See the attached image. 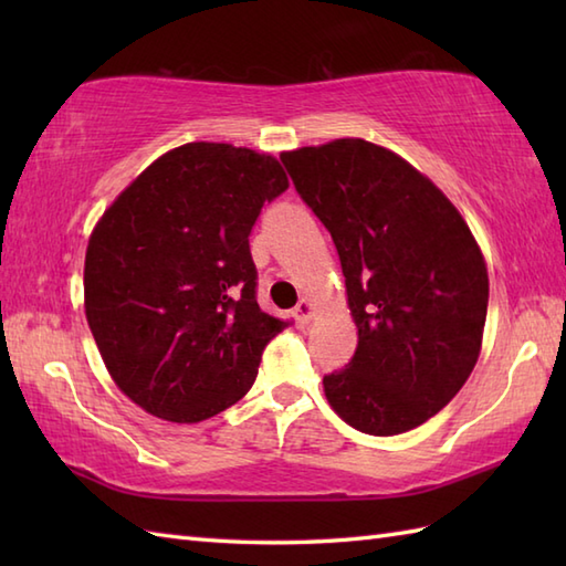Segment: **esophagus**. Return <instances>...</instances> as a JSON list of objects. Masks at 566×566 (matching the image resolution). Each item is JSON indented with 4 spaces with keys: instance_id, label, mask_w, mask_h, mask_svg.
<instances>
[{
    "instance_id": "obj_1",
    "label": "esophagus",
    "mask_w": 566,
    "mask_h": 566,
    "mask_svg": "<svg viewBox=\"0 0 566 566\" xmlns=\"http://www.w3.org/2000/svg\"><path fill=\"white\" fill-rule=\"evenodd\" d=\"M294 316H296L298 323H308L311 316H314V306H311L306 298H302V302L294 306Z\"/></svg>"
}]
</instances>
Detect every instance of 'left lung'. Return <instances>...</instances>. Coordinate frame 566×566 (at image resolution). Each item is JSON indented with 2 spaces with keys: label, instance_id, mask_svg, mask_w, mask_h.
Here are the masks:
<instances>
[{
  "label": "left lung",
  "instance_id": "1",
  "mask_svg": "<svg viewBox=\"0 0 566 566\" xmlns=\"http://www.w3.org/2000/svg\"><path fill=\"white\" fill-rule=\"evenodd\" d=\"M338 250L357 350L323 377L367 436L426 423L472 375L489 306L482 252L448 197L387 148L340 138L282 155Z\"/></svg>",
  "mask_w": 566,
  "mask_h": 566
}]
</instances>
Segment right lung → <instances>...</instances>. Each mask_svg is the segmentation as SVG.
Returning a JSON list of instances; mask_svg holds the SVG:
<instances>
[{
  "label": "right lung",
  "mask_w": 566,
  "mask_h": 566,
  "mask_svg": "<svg viewBox=\"0 0 566 566\" xmlns=\"http://www.w3.org/2000/svg\"><path fill=\"white\" fill-rule=\"evenodd\" d=\"M286 187L272 155L187 143L94 228L84 314L118 389L148 413L199 423L252 387L264 345L286 323L258 304L248 238Z\"/></svg>",
  "instance_id": "add662e5"
}]
</instances>
